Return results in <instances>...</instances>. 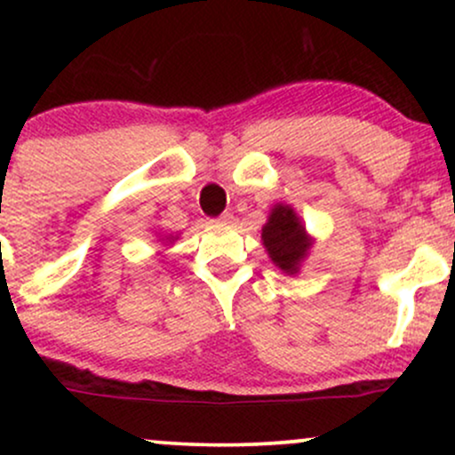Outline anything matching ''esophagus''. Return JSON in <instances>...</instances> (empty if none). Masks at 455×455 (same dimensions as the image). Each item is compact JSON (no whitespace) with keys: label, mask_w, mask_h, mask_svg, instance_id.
Instances as JSON below:
<instances>
[{"label":"esophagus","mask_w":455,"mask_h":455,"mask_svg":"<svg viewBox=\"0 0 455 455\" xmlns=\"http://www.w3.org/2000/svg\"><path fill=\"white\" fill-rule=\"evenodd\" d=\"M231 220H233V216H231V213H228V212H224L222 216L218 218V222H222V224H228Z\"/></svg>","instance_id":"esophagus-1"}]
</instances>
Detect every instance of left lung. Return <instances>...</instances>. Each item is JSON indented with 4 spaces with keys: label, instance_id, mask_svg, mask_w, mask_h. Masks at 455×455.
<instances>
[{
    "label": "left lung",
    "instance_id": "1",
    "mask_svg": "<svg viewBox=\"0 0 455 455\" xmlns=\"http://www.w3.org/2000/svg\"><path fill=\"white\" fill-rule=\"evenodd\" d=\"M263 243L271 260L286 274H295L299 260L306 257L307 248H310L299 218L286 205H275L271 210L269 220L263 228Z\"/></svg>",
    "mask_w": 455,
    "mask_h": 455
}]
</instances>
